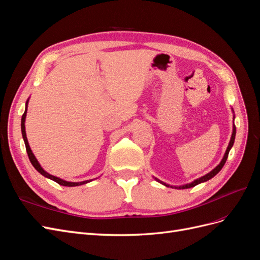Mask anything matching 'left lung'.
Returning a JSON list of instances; mask_svg holds the SVG:
<instances>
[{
    "label": "left lung",
    "mask_w": 260,
    "mask_h": 260,
    "mask_svg": "<svg viewBox=\"0 0 260 260\" xmlns=\"http://www.w3.org/2000/svg\"><path fill=\"white\" fill-rule=\"evenodd\" d=\"M235 133H237V129H235V125L233 124V132H232V136H231V140H230V143H229V145H228V147H226V151H225V153H224V156H223V158H222V160L220 161V164L218 165V166L215 168V169H212L209 174H207V175H205V176H203V177H201V178H199V179H196V180H194L192 183H188V184H185V185H181V186H179V187H177V186H175L176 188H188V187H193V186H195V185H198V184H200V183H202V182H206V181H208L209 179H211L212 177H215L218 172L222 169V167H223V165L225 164V161H226V158H228V155H229V152H230V149H231V147L233 146V143H234V139H235ZM157 181H158V182H160L161 184H164V185H166V186H170L169 184H166V183H164V182H161V181H159L158 179H156Z\"/></svg>",
    "instance_id": "left-lung-1"
}]
</instances>
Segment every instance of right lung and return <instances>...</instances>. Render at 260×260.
I'll use <instances>...</instances> for the list:
<instances>
[{"label":"right lung","mask_w":260,"mask_h":260,"mask_svg":"<svg viewBox=\"0 0 260 260\" xmlns=\"http://www.w3.org/2000/svg\"><path fill=\"white\" fill-rule=\"evenodd\" d=\"M29 101V100H28ZM28 101L26 103V109H25V113H23L22 117H21V133H22V138H23V141H25V145H26V151H27V154H28V157H29V160L31 161V164H32V166L40 172V174L46 178H49L53 181H55V182L60 184V185H64V186H78V185H82V184H85L88 182H91L92 180H85V181H82V182H68V181H65L62 179H59L57 177L55 176H52L50 174H48L41 166L40 164H39V161L37 160L36 156L34 155L32 151H31V148L29 146V143H28V140H27V136H26V129H25V120H26V115H27V106H28Z\"/></svg>","instance_id":"add662e5"}]
</instances>
